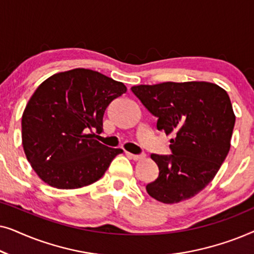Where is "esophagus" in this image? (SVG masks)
<instances>
[{"label": "esophagus", "mask_w": 254, "mask_h": 254, "mask_svg": "<svg viewBox=\"0 0 254 254\" xmlns=\"http://www.w3.org/2000/svg\"><path fill=\"white\" fill-rule=\"evenodd\" d=\"M126 154H127L128 157L133 158L134 161H138V159L144 158V155H143V154H141V155H135V154H130V152H126Z\"/></svg>", "instance_id": "1"}]
</instances>
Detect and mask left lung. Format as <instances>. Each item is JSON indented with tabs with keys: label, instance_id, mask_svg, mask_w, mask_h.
I'll use <instances>...</instances> for the list:
<instances>
[{
	"label": "left lung",
	"instance_id": "obj_1",
	"mask_svg": "<svg viewBox=\"0 0 254 254\" xmlns=\"http://www.w3.org/2000/svg\"><path fill=\"white\" fill-rule=\"evenodd\" d=\"M130 90L157 118V129L171 135V155L151 154L159 173L145 186L148 194L163 203L196 195L230 150L236 117L227 91L209 82H163Z\"/></svg>",
	"mask_w": 254,
	"mask_h": 254
}]
</instances>
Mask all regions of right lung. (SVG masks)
Segmentation results:
<instances>
[{
  "label": "right lung",
  "mask_w": 254,
  "mask_h": 254,
  "mask_svg": "<svg viewBox=\"0 0 254 254\" xmlns=\"http://www.w3.org/2000/svg\"><path fill=\"white\" fill-rule=\"evenodd\" d=\"M127 91L124 83L91 69L59 72L38 86L24 110L22 140L27 161L50 186L79 189L102 177L123 149L90 131H103L104 113Z\"/></svg>",
  "instance_id": "1"
}]
</instances>
